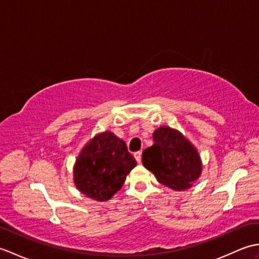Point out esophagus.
I'll return each mask as SVG.
<instances>
[{
    "mask_svg": "<svg viewBox=\"0 0 259 259\" xmlns=\"http://www.w3.org/2000/svg\"><path fill=\"white\" fill-rule=\"evenodd\" d=\"M141 155H142V153H141V151H137V152H135V158H136V160H137V162H138V163H140L141 162Z\"/></svg>",
    "mask_w": 259,
    "mask_h": 259,
    "instance_id": "obj_1",
    "label": "esophagus"
}]
</instances>
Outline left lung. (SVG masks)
<instances>
[{"mask_svg": "<svg viewBox=\"0 0 259 259\" xmlns=\"http://www.w3.org/2000/svg\"><path fill=\"white\" fill-rule=\"evenodd\" d=\"M155 145L142 152V163L159 183L175 190H185L200 176L198 152L185 137L168 126L153 134Z\"/></svg>", "mask_w": 259, "mask_h": 259, "instance_id": "obj_1", "label": "left lung"}]
</instances>
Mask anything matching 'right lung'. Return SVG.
<instances>
[{"mask_svg":"<svg viewBox=\"0 0 259 259\" xmlns=\"http://www.w3.org/2000/svg\"><path fill=\"white\" fill-rule=\"evenodd\" d=\"M137 164L124 141L111 133L97 136L82 150L74 167V183L82 194L99 201L111 198Z\"/></svg>","mask_w":259,"mask_h":259,"instance_id":"1","label":"right lung"}]
</instances>
